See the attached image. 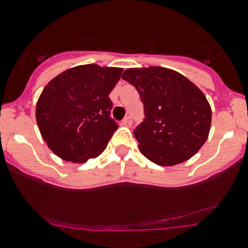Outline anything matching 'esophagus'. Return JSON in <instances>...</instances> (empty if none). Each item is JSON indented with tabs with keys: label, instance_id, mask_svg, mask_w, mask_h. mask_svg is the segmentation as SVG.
<instances>
[{
	"label": "esophagus",
	"instance_id": "34e87169",
	"mask_svg": "<svg viewBox=\"0 0 248 248\" xmlns=\"http://www.w3.org/2000/svg\"><path fill=\"white\" fill-rule=\"evenodd\" d=\"M132 121H133V119H132V116H126V117H124V121H122V124H124V126H131Z\"/></svg>",
	"mask_w": 248,
	"mask_h": 248
}]
</instances>
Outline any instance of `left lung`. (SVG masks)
Wrapping results in <instances>:
<instances>
[{
	"mask_svg": "<svg viewBox=\"0 0 248 248\" xmlns=\"http://www.w3.org/2000/svg\"><path fill=\"white\" fill-rule=\"evenodd\" d=\"M122 78L136 87L144 104L145 119L133 132L141 154L160 166L193 157L205 144L212 119L201 90L161 66L127 69Z\"/></svg>",
	"mask_w": 248,
	"mask_h": 248,
	"instance_id": "left-lung-1",
	"label": "left lung"
}]
</instances>
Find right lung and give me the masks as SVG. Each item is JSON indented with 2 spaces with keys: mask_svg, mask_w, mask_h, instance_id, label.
<instances>
[{
  "mask_svg": "<svg viewBox=\"0 0 248 248\" xmlns=\"http://www.w3.org/2000/svg\"><path fill=\"white\" fill-rule=\"evenodd\" d=\"M124 69L97 64L68 69L43 88L36 121L48 148L65 161L82 163L104 151L117 124L109 94Z\"/></svg>",
  "mask_w": 248,
  "mask_h": 248,
  "instance_id": "right-lung-1",
  "label": "right lung"
}]
</instances>
